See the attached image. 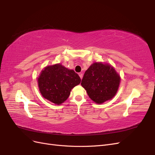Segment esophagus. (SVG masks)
Listing matches in <instances>:
<instances>
[{"label":"esophagus","instance_id":"34e87169","mask_svg":"<svg viewBox=\"0 0 155 155\" xmlns=\"http://www.w3.org/2000/svg\"><path fill=\"white\" fill-rule=\"evenodd\" d=\"M79 77H80L81 79H82V78H83V74L82 73H79Z\"/></svg>","mask_w":155,"mask_h":155}]
</instances>
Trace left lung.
Here are the masks:
<instances>
[{
    "mask_svg": "<svg viewBox=\"0 0 155 155\" xmlns=\"http://www.w3.org/2000/svg\"><path fill=\"white\" fill-rule=\"evenodd\" d=\"M120 81V76L110 65L94 63L84 74L81 85L89 97L100 104L115 96Z\"/></svg>",
    "mask_w": 155,
    "mask_h": 155,
    "instance_id": "1",
    "label": "left lung"
}]
</instances>
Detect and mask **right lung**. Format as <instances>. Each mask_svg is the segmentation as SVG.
I'll use <instances>...</instances> for the list:
<instances>
[{"label":"right lung","instance_id":"right-lung-1","mask_svg":"<svg viewBox=\"0 0 155 155\" xmlns=\"http://www.w3.org/2000/svg\"><path fill=\"white\" fill-rule=\"evenodd\" d=\"M81 79L73 70L61 64L46 67L38 78L39 91L46 99L60 105L69 97L70 91L79 85Z\"/></svg>","mask_w":155,"mask_h":155}]
</instances>
